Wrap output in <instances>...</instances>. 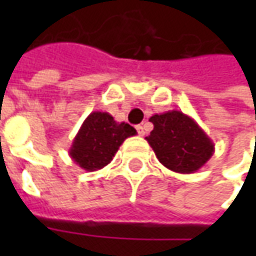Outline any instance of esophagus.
<instances>
[{
    "label": "esophagus",
    "mask_w": 256,
    "mask_h": 256,
    "mask_svg": "<svg viewBox=\"0 0 256 256\" xmlns=\"http://www.w3.org/2000/svg\"><path fill=\"white\" fill-rule=\"evenodd\" d=\"M135 128H136V131H138V134H140L141 136H142V135H145V130H144L142 125H136Z\"/></svg>",
    "instance_id": "obj_1"
}]
</instances>
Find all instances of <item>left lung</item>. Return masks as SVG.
<instances>
[{"label":"left lung","instance_id":"1","mask_svg":"<svg viewBox=\"0 0 256 256\" xmlns=\"http://www.w3.org/2000/svg\"><path fill=\"white\" fill-rule=\"evenodd\" d=\"M154 130L145 138L158 161L168 170L192 174L210 161L215 145L195 120L181 111L155 114L150 118Z\"/></svg>","mask_w":256,"mask_h":256}]
</instances>
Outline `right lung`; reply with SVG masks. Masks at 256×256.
<instances>
[{"instance_id":"obj_1","label":"right lung","mask_w":256,"mask_h":256,"mask_svg":"<svg viewBox=\"0 0 256 256\" xmlns=\"http://www.w3.org/2000/svg\"><path fill=\"white\" fill-rule=\"evenodd\" d=\"M134 135L136 131L130 124L116 122L108 112L94 111L75 135L70 156L85 171H98L112 161L124 141Z\"/></svg>"}]
</instances>
